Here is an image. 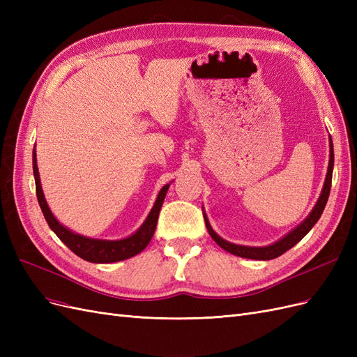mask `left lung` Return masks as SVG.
I'll use <instances>...</instances> for the list:
<instances>
[{"instance_id":"8db88e82","label":"left lung","mask_w":357,"mask_h":357,"mask_svg":"<svg viewBox=\"0 0 357 357\" xmlns=\"http://www.w3.org/2000/svg\"><path fill=\"white\" fill-rule=\"evenodd\" d=\"M331 156H329V167H328V174H326V180H325V186H323L321 190V195L316 204V207L312 208V211L310 213L308 218L302 222L299 226L289 232L286 236H283L282 240L271 244V245H266V247H247V245H236L232 244L229 241H225L223 238L215 234L213 231V228L210 226L207 218L204 215L205 219V226H207V231L211 235V238L218 243L223 250L229 252L235 256H240V257H245V259H256V261H269V259H275L278 256H282L283 253H286L289 248L294 247L295 244H298L304 236L311 231L312 226L317 223V220L320 219V215L326 207V202L329 198V192H331V185H332V171H333V144H332V139H331Z\"/></svg>"}]
</instances>
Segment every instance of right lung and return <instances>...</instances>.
I'll list each match as a JSON object with an SVG mask.
<instances>
[{
    "label": "right lung",
    "mask_w": 357,
    "mask_h": 357,
    "mask_svg": "<svg viewBox=\"0 0 357 357\" xmlns=\"http://www.w3.org/2000/svg\"><path fill=\"white\" fill-rule=\"evenodd\" d=\"M32 169H34L37 199L40 204V208L43 211V215H45L47 225L50 226V229L58 235V238L63 244H66L73 253L84 259V261L93 262V264H110V262L125 261V259L132 257V256L138 255L139 252H143L147 247V244L150 243V240H152V236L156 229V223H158L162 202H164V199H165L169 185H165L160 189L152 211H150L146 222L142 225V228H139L135 234L128 236V238L117 240V241L93 240V238H88V236L74 234L70 229H67L66 226H62L55 219V215H53L52 211L49 210L45 195H43V189H41V183H40L36 150H34V153H32Z\"/></svg>",
    "instance_id": "right-lung-1"
}]
</instances>
